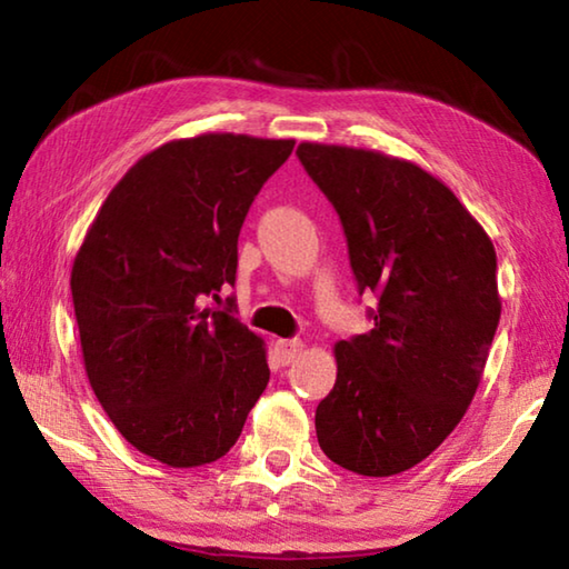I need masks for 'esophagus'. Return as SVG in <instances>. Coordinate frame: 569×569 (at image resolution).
Instances as JSON below:
<instances>
[{
    "label": "esophagus",
    "instance_id": "1",
    "mask_svg": "<svg viewBox=\"0 0 569 569\" xmlns=\"http://www.w3.org/2000/svg\"><path fill=\"white\" fill-rule=\"evenodd\" d=\"M301 351H303V343L296 341V339H278L276 341V353H278V359H281L283 366L293 363L298 356H301Z\"/></svg>",
    "mask_w": 569,
    "mask_h": 569
}]
</instances>
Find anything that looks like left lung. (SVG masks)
<instances>
[{
	"label": "left lung",
	"instance_id": "left-lung-1",
	"mask_svg": "<svg viewBox=\"0 0 569 569\" xmlns=\"http://www.w3.org/2000/svg\"><path fill=\"white\" fill-rule=\"evenodd\" d=\"M296 152L341 218L359 291L379 296L373 329L333 346L339 373L316 409V437L353 475H399L475 399L502 313L495 246L417 162L323 142Z\"/></svg>",
	"mask_w": 569,
	"mask_h": 569
}]
</instances>
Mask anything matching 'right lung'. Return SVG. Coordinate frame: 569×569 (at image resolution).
I'll use <instances>...</instances> for the list:
<instances>
[{
  "instance_id": "obj_1",
  "label": "right lung",
  "mask_w": 569,
  "mask_h": 569,
  "mask_svg": "<svg viewBox=\"0 0 569 569\" xmlns=\"http://www.w3.org/2000/svg\"><path fill=\"white\" fill-rule=\"evenodd\" d=\"M293 146L236 132L170 140L124 172L77 250L90 387L114 429L162 465L228 455L271 377L261 336L200 301L236 281L240 226Z\"/></svg>"
}]
</instances>
